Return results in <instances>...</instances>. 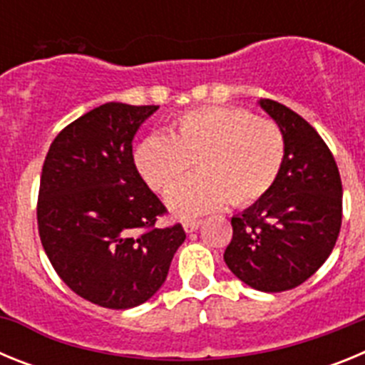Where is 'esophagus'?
Returning a JSON list of instances; mask_svg holds the SVG:
<instances>
[{
  "mask_svg": "<svg viewBox=\"0 0 365 365\" xmlns=\"http://www.w3.org/2000/svg\"><path fill=\"white\" fill-rule=\"evenodd\" d=\"M199 225H201L199 219H188V221L182 222V228H185L186 232H195L199 228Z\"/></svg>",
  "mask_w": 365,
  "mask_h": 365,
  "instance_id": "34e87169",
  "label": "esophagus"
}]
</instances>
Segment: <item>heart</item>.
<instances>
[{
  "label": "heart",
  "mask_w": 365,
  "mask_h": 365,
  "mask_svg": "<svg viewBox=\"0 0 365 365\" xmlns=\"http://www.w3.org/2000/svg\"><path fill=\"white\" fill-rule=\"evenodd\" d=\"M287 144L282 128L243 108L205 106L182 113L173 133H150L135 150V166L155 192H168L177 217H195L234 202L250 206L276 185Z\"/></svg>",
  "instance_id": "obj_1"
}]
</instances>
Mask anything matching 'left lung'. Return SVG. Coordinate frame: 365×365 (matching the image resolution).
Listing matches in <instances>:
<instances>
[{"label":"left lung","instance_id":"obj_1","mask_svg":"<svg viewBox=\"0 0 365 365\" xmlns=\"http://www.w3.org/2000/svg\"><path fill=\"white\" fill-rule=\"evenodd\" d=\"M285 135L287 153L265 197L232 217L228 269L261 292L291 291L333 252L341 227V180L336 160L318 131L276 100L261 98Z\"/></svg>","mask_w":365,"mask_h":365}]
</instances>
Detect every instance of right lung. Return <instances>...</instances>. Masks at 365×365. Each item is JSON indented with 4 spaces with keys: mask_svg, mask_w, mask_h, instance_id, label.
I'll list each match as a JSON object with an SVG mask.
<instances>
[{
    "mask_svg": "<svg viewBox=\"0 0 365 365\" xmlns=\"http://www.w3.org/2000/svg\"><path fill=\"white\" fill-rule=\"evenodd\" d=\"M159 106L108 102L66 125L45 157L38 232L71 291L108 309L148 302L186 240L179 222L159 228L166 206L133 160L138 125Z\"/></svg>",
    "mask_w": 365,
    "mask_h": 365,
    "instance_id": "add662e5",
    "label": "right lung"
}]
</instances>
